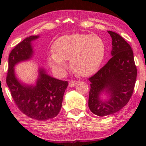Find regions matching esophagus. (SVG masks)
Segmentation results:
<instances>
[{
	"instance_id": "esophagus-1",
	"label": "esophagus",
	"mask_w": 146,
	"mask_h": 146,
	"mask_svg": "<svg viewBox=\"0 0 146 146\" xmlns=\"http://www.w3.org/2000/svg\"><path fill=\"white\" fill-rule=\"evenodd\" d=\"M77 83H78L77 81H75V80H70L69 83H68V86L73 88V87H74L77 84Z\"/></svg>"
}]
</instances>
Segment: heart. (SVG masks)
Masks as SVG:
<instances>
[{
    "label": "heart",
    "instance_id": "obj_1",
    "mask_svg": "<svg viewBox=\"0 0 146 146\" xmlns=\"http://www.w3.org/2000/svg\"><path fill=\"white\" fill-rule=\"evenodd\" d=\"M53 53L47 56V62L55 73L64 74L70 60V66L76 74L89 76L101 66L105 56L106 46L97 35L73 33L64 35L53 42Z\"/></svg>",
    "mask_w": 146,
    "mask_h": 146
}]
</instances>
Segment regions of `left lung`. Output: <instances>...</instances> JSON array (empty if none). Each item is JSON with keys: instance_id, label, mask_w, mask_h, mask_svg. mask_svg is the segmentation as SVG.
Listing matches in <instances>:
<instances>
[{"instance_id": "left-lung-1", "label": "left lung", "mask_w": 146, "mask_h": 146, "mask_svg": "<svg viewBox=\"0 0 146 146\" xmlns=\"http://www.w3.org/2000/svg\"><path fill=\"white\" fill-rule=\"evenodd\" d=\"M108 32L112 38V58L88 79V107L100 117L117 113L126 105L133 93L137 74L131 46L118 33ZM103 94L107 96L105 99H102Z\"/></svg>"}]
</instances>
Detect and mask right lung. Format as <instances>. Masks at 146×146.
<instances>
[{
	"mask_svg": "<svg viewBox=\"0 0 146 146\" xmlns=\"http://www.w3.org/2000/svg\"><path fill=\"white\" fill-rule=\"evenodd\" d=\"M40 36H31L16 45L9 56L7 84L21 111L33 119L45 121L54 118L62 108L68 82L54 78L42 67H38L34 84L22 82L16 76L15 66L31 60L34 56L32 42Z\"/></svg>",
	"mask_w": 146,
	"mask_h": 146,
	"instance_id": "1",
	"label": "right lung"
}]
</instances>
